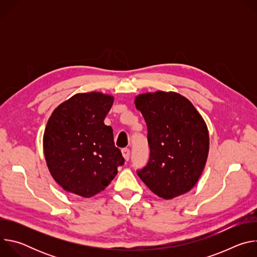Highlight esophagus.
<instances>
[{"label":"esophagus","instance_id":"34e87169","mask_svg":"<svg viewBox=\"0 0 257 257\" xmlns=\"http://www.w3.org/2000/svg\"><path fill=\"white\" fill-rule=\"evenodd\" d=\"M122 155H123V158L125 159V161L128 162L129 158H130V150L129 149H123L122 150Z\"/></svg>","mask_w":257,"mask_h":257}]
</instances>
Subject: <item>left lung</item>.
<instances>
[{
	"mask_svg": "<svg viewBox=\"0 0 257 257\" xmlns=\"http://www.w3.org/2000/svg\"><path fill=\"white\" fill-rule=\"evenodd\" d=\"M135 106L148 125L150 161L137 175L155 194L172 199L190 191L209 150L207 126L189 99L174 91L139 94Z\"/></svg>",
	"mask_w": 257,
	"mask_h": 257,
	"instance_id": "obj_1",
	"label": "left lung"
}]
</instances>
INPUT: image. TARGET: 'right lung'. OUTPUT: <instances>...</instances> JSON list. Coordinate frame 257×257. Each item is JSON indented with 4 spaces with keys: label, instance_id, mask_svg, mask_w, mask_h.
<instances>
[{
    "label": "right lung",
    "instance_id": "right-lung-1",
    "mask_svg": "<svg viewBox=\"0 0 257 257\" xmlns=\"http://www.w3.org/2000/svg\"><path fill=\"white\" fill-rule=\"evenodd\" d=\"M114 96L77 93L59 104L44 133L49 171L67 192L89 198L104 190L124 164L113 129L103 120Z\"/></svg>",
    "mask_w": 257,
    "mask_h": 257
}]
</instances>
